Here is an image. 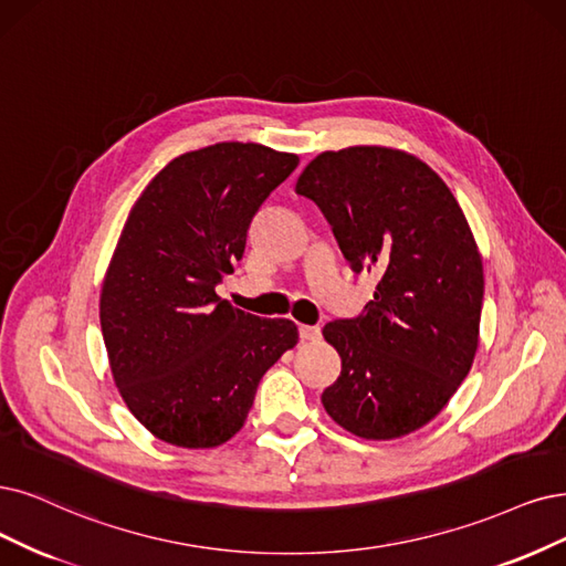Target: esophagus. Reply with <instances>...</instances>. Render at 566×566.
Listing matches in <instances>:
<instances>
[{"instance_id": "esophagus-1", "label": "esophagus", "mask_w": 566, "mask_h": 566, "mask_svg": "<svg viewBox=\"0 0 566 566\" xmlns=\"http://www.w3.org/2000/svg\"><path fill=\"white\" fill-rule=\"evenodd\" d=\"M298 336H301V340H319L322 338V328L319 326L301 324L298 326Z\"/></svg>"}]
</instances>
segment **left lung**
Listing matches in <instances>:
<instances>
[{
    "label": "left lung",
    "instance_id": "1",
    "mask_svg": "<svg viewBox=\"0 0 566 566\" xmlns=\"http://www.w3.org/2000/svg\"><path fill=\"white\" fill-rule=\"evenodd\" d=\"M296 193L317 202L354 272H380L361 315L322 331L343 359L322 403L368 441L412 433L446 408L478 349L485 277L462 207L427 163L387 146L319 154Z\"/></svg>",
    "mask_w": 566,
    "mask_h": 566
}]
</instances>
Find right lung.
<instances>
[{
	"label": "right lung",
	"instance_id": "right-lung-1",
	"mask_svg": "<svg viewBox=\"0 0 566 566\" xmlns=\"http://www.w3.org/2000/svg\"><path fill=\"white\" fill-rule=\"evenodd\" d=\"M298 156L219 142L167 163L123 226L99 294V324L125 406L160 441L217 448L233 438L265 370L298 343L217 296L251 219Z\"/></svg>",
	"mask_w": 566,
	"mask_h": 566
}]
</instances>
